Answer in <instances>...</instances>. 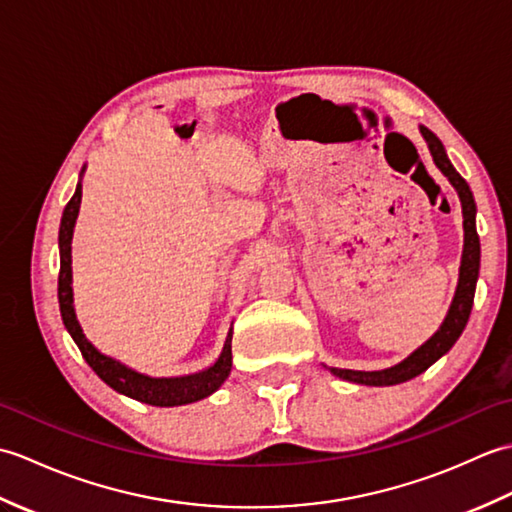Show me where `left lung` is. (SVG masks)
<instances>
[{"mask_svg": "<svg viewBox=\"0 0 512 512\" xmlns=\"http://www.w3.org/2000/svg\"><path fill=\"white\" fill-rule=\"evenodd\" d=\"M420 134L424 140H427V147L431 151L433 162H436V167L442 171V176L451 182V187L458 191V198L462 204L464 248H462L458 288H455V295H453L447 317H444L436 334H433L429 341H424L418 350H413L405 358V361H400L394 367L378 369V372L328 367L334 376L347 380V383L369 385V387H389V385L407 383V380L420 376L422 372H427V369L436 363L438 358H442L451 350L455 341L460 339V334L464 332L466 321H469V317H471L477 277H480V237H477V228H475L477 206H475L469 184H466V180L451 165V160L447 156V151H444V145L440 143V138L424 125H420Z\"/></svg>", "mask_w": 512, "mask_h": 512, "instance_id": "left-lung-1", "label": "left lung"}]
</instances>
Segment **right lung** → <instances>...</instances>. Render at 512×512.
Instances as JSON below:
<instances>
[{"mask_svg": "<svg viewBox=\"0 0 512 512\" xmlns=\"http://www.w3.org/2000/svg\"><path fill=\"white\" fill-rule=\"evenodd\" d=\"M83 173L85 165L81 169L79 184L76 191L65 204L59 226V308L65 330L70 332L74 343L79 345V350L96 376H99L105 385H110L114 391L123 396L134 398L138 402L154 407H180L189 405V402H198L206 396H211L213 391L222 387L224 380L231 374L233 367V354H231V341H233V323L228 328L226 341L220 356L215 358V363L209 365L202 372L184 374V376H149L143 372H136L129 365L116 361V358L103 354L101 350L88 341V336L83 334V328L79 319H76L74 310V290H72V235L76 226V217H79L81 209V195H83Z\"/></svg>", "mask_w": 512, "mask_h": 512, "instance_id": "obj_1", "label": "right lung"}]
</instances>
